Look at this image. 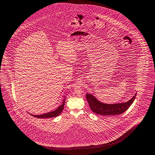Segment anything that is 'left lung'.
I'll return each instance as SVG.
<instances>
[{"label":"left lung","instance_id":"obj_1","mask_svg":"<svg viewBox=\"0 0 155 155\" xmlns=\"http://www.w3.org/2000/svg\"><path fill=\"white\" fill-rule=\"evenodd\" d=\"M137 95L135 94L134 96L129 100L128 101L114 104H107L100 102L90 94H86V98L88 101V104L90 106L91 111L94 113L100 115L107 116V115H117L122 114L124 112L129 106L133 104L135 98Z\"/></svg>","mask_w":155,"mask_h":155}]
</instances>
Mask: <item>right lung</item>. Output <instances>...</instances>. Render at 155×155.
<instances>
[{
	"instance_id": "obj_1",
	"label": "right lung",
	"mask_w": 155,
	"mask_h": 155,
	"mask_svg": "<svg viewBox=\"0 0 155 155\" xmlns=\"http://www.w3.org/2000/svg\"><path fill=\"white\" fill-rule=\"evenodd\" d=\"M65 101V98L64 99L63 101V103L59 107H58V108L55 110V111H52V112H48L47 114H41V115H33L31 114L33 116H34L36 118H51V117H56L58 116L59 114H60L62 112L63 109L64 108V101Z\"/></svg>"
}]
</instances>
